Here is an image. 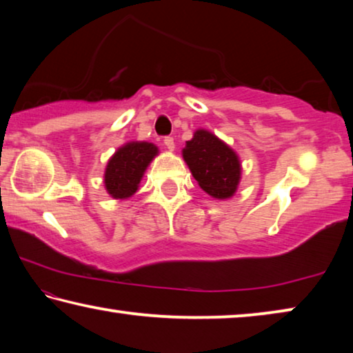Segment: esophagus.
I'll return each mask as SVG.
<instances>
[{
	"label": "esophagus",
	"mask_w": 353,
	"mask_h": 353,
	"mask_svg": "<svg viewBox=\"0 0 353 353\" xmlns=\"http://www.w3.org/2000/svg\"><path fill=\"white\" fill-rule=\"evenodd\" d=\"M163 145L166 149H168V151H174V148H176L174 139H171V137H166V139L163 140Z\"/></svg>",
	"instance_id": "esophagus-1"
}]
</instances>
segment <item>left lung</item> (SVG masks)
I'll use <instances>...</instances> for the list:
<instances>
[{
    "label": "left lung",
    "mask_w": 353,
    "mask_h": 353,
    "mask_svg": "<svg viewBox=\"0 0 353 353\" xmlns=\"http://www.w3.org/2000/svg\"><path fill=\"white\" fill-rule=\"evenodd\" d=\"M182 157L199 187L214 199H230L241 181V160L225 141L198 129L185 143Z\"/></svg>",
    "instance_id": "obj_1"
}]
</instances>
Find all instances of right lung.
<instances>
[{"label": "right lung", "mask_w": 353, "mask_h": 353, "mask_svg": "<svg viewBox=\"0 0 353 353\" xmlns=\"http://www.w3.org/2000/svg\"><path fill=\"white\" fill-rule=\"evenodd\" d=\"M159 155V148L149 141H128L109 159L104 171V187L113 199L132 198L148 166Z\"/></svg>", "instance_id": "add662e5"}]
</instances>
